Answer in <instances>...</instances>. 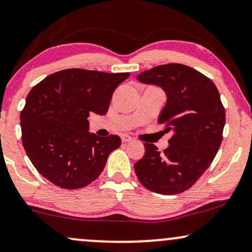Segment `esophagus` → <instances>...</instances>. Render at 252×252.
I'll return each mask as SVG.
<instances>
[{
    "label": "esophagus",
    "instance_id": "esophagus-1",
    "mask_svg": "<svg viewBox=\"0 0 252 252\" xmlns=\"http://www.w3.org/2000/svg\"><path fill=\"white\" fill-rule=\"evenodd\" d=\"M121 138H122V142H123V143H126V142L132 141V137L129 136L128 133H123V135L121 136Z\"/></svg>",
    "mask_w": 252,
    "mask_h": 252
}]
</instances>
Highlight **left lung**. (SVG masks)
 I'll use <instances>...</instances> for the list:
<instances>
[{"label":"left lung","mask_w":252,"mask_h":252,"mask_svg":"<svg viewBox=\"0 0 252 252\" xmlns=\"http://www.w3.org/2000/svg\"><path fill=\"white\" fill-rule=\"evenodd\" d=\"M137 80L164 89L167 101L158 123L172 131L167 149L145 143L135 164L138 180L155 193L172 195L190 189L218 154L225 123L224 107L211 79L183 63L159 65Z\"/></svg>","instance_id":"obj_1"}]
</instances>
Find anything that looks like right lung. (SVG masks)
<instances>
[{
  "label": "right lung",
  "mask_w": 252,
  "mask_h": 252,
  "mask_svg": "<svg viewBox=\"0 0 252 252\" xmlns=\"http://www.w3.org/2000/svg\"><path fill=\"white\" fill-rule=\"evenodd\" d=\"M129 75L69 68L32 87L21 113L22 143L41 176L66 189H81L100 176L121 138L91 133L87 117L104 115L114 91Z\"/></svg>",
  "instance_id": "add662e5"
}]
</instances>
